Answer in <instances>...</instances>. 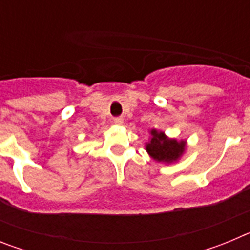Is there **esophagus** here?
<instances>
[{"instance_id": "esophagus-1", "label": "esophagus", "mask_w": 250, "mask_h": 250, "mask_svg": "<svg viewBox=\"0 0 250 250\" xmlns=\"http://www.w3.org/2000/svg\"><path fill=\"white\" fill-rule=\"evenodd\" d=\"M112 120H114V123H116V124L123 123V118H114Z\"/></svg>"}]
</instances>
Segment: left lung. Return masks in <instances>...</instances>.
Here are the masks:
<instances>
[{
    "label": "left lung",
    "instance_id": "obj_1",
    "mask_svg": "<svg viewBox=\"0 0 250 250\" xmlns=\"http://www.w3.org/2000/svg\"><path fill=\"white\" fill-rule=\"evenodd\" d=\"M151 141L146 145V150L155 160L167 163L174 161L184 151V141L178 143L173 139L165 138L164 132H158L156 130H151Z\"/></svg>",
    "mask_w": 250,
    "mask_h": 250
}]
</instances>
